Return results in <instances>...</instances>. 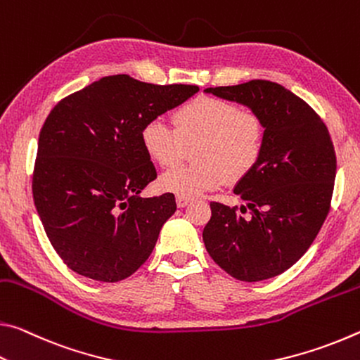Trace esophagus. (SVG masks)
<instances>
[{"mask_svg": "<svg viewBox=\"0 0 360 360\" xmlns=\"http://www.w3.org/2000/svg\"><path fill=\"white\" fill-rule=\"evenodd\" d=\"M176 205H179V207H186L188 204L191 202V199L190 198H184V196H176Z\"/></svg>", "mask_w": 360, "mask_h": 360, "instance_id": "esophagus-1", "label": "esophagus"}]
</instances>
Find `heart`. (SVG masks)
Instances as JSON below:
<instances>
[{"mask_svg": "<svg viewBox=\"0 0 360 360\" xmlns=\"http://www.w3.org/2000/svg\"><path fill=\"white\" fill-rule=\"evenodd\" d=\"M174 129L159 120L145 122L140 141L153 162L172 167L191 148L194 161L167 170L159 179L162 191L194 198L223 180L238 184L260 162L266 143V124L252 108L217 97H196L176 108Z\"/></svg>", "mask_w": 360, "mask_h": 360, "instance_id": "heart-1", "label": "heart"}]
</instances>
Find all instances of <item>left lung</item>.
<instances>
[{
  "label": "left lung",
  "instance_id": "obj_1",
  "mask_svg": "<svg viewBox=\"0 0 360 360\" xmlns=\"http://www.w3.org/2000/svg\"><path fill=\"white\" fill-rule=\"evenodd\" d=\"M205 92L247 105L266 124L260 162L234 188L250 215L210 202L205 249L234 279L274 278L304 255L327 219L337 174L333 141L322 117L278 82L252 79Z\"/></svg>",
  "mask_w": 360,
  "mask_h": 360
}]
</instances>
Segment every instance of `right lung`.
Listing matches in <instances>:
<instances>
[{
  "label": "right lung",
  "mask_w": 360,
  "mask_h": 360,
  "mask_svg": "<svg viewBox=\"0 0 360 360\" xmlns=\"http://www.w3.org/2000/svg\"><path fill=\"white\" fill-rule=\"evenodd\" d=\"M198 91L105 76L47 115L32 175L33 201L52 247L75 273L117 282L148 260L176 204L170 193L139 196L156 179L140 131Z\"/></svg>",
  "instance_id": "1"
}]
</instances>
